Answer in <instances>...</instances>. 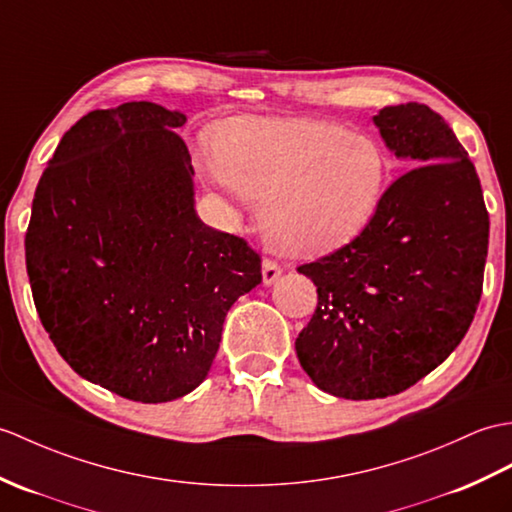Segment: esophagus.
Wrapping results in <instances>:
<instances>
[{"mask_svg": "<svg viewBox=\"0 0 512 512\" xmlns=\"http://www.w3.org/2000/svg\"><path fill=\"white\" fill-rule=\"evenodd\" d=\"M261 275H264L266 285H272L281 277V266L277 264V261L264 259V264H261Z\"/></svg>", "mask_w": 512, "mask_h": 512, "instance_id": "esophagus-1", "label": "esophagus"}]
</instances>
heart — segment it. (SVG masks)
Listing matches in <instances>:
<instances>
[{
    "instance_id": "b5f03b06",
    "label": "heart",
    "mask_w": 512,
    "mask_h": 512,
    "mask_svg": "<svg viewBox=\"0 0 512 512\" xmlns=\"http://www.w3.org/2000/svg\"><path fill=\"white\" fill-rule=\"evenodd\" d=\"M224 183L261 202L270 246L307 255L360 233L386 187V157L373 139L316 120H231L213 135Z\"/></svg>"
}]
</instances>
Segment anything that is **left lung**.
Instances as JSON below:
<instances>
[{"instance_id": "obj_1", "label": "left lung", "mask_w": 512, "mask_h": 512, "mask_svg": "<svg viewBox=\"0 0 512 512\" xmlns=\"http://www.w3.org/2000/svg\"><path fill=\"white\" fill-rule=\"evenodd\" d=\"M406 161L349 244L299 266L318 305L294 347L312 382L342 399L399 395L449 358L478 310L489 251L480 178L430 106L373 117Z\"/></svg>"}]
</instances>
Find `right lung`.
<instances>
[{
  "label": "right lung",
  "mask_w": 512,
  "mask_h": 512,
  "mask_svg": "<svg viewBox=\"0 0 512 512\" xmlns=\"http://www.w3.org/2000/svg\"><path fill=\"white\" fill-rule=\"evenodd\" d=\"M154 102L91 111L63 135L32 200L26 268L56 351L93 384L141 403L192 392L231 305L261 283L242 237L194 209V168Z\"/></svg>",
  "instance_id": "right-lung-1"
}]
</instances>
